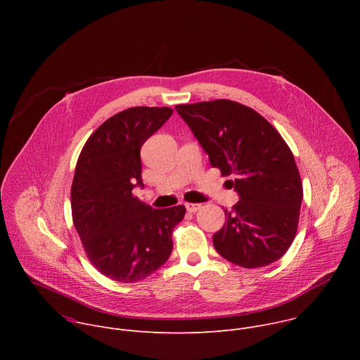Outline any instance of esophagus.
<instances>
[{
	"instance_id": "obj_1",
	"label": "esophagus",
	"mask_w": 360,
	"mask_h": 360,
	"mask_svg": "<svg viewBox=\"0 0 360 360\" xmlns=\"http://www.w3.org/2000/svg\"><path fill=\"white\" fill-rule=\"evenodd\" d=\"M185 208H186L188 212L193 214V212H196L202 208V205L200 203H185Z\"/></svg>"
}]
</instances>
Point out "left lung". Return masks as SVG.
I'll return each instance as SVG.
<instances>
[{"instance_id": "left-lung-1", "label": "left lung", "mask_w": 360, "mask_h": 360, "mask_svg": "<svg viewBox=\"0 0 360 360\" xmlns=\"http://www.w3.org/2000/svg\"><path fill=\"white\" fill-rule=\"evenodd\" d=\"M214 168L239 195L214 246L242 268L281 259L296 235L303 189L293 153L279 132L256 111L229 99L176 105Z\"/></svg>"}]
</instances>
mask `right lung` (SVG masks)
<instances>
[{
  "label": "right lung",
  "instance_id": "right-lung-1",
  "mask_svg": "<svg viewBox=\"0 0 360 360\" xmlns=\"http://www.w3.org/2000/svg\"><path fill=\"white\" fill-rule=\"evenodd\" d=\"M134 107L102 124L84 145L71 188L75 229L92 265L110 279L134 283L171 256L172 231L185 207L153 210L134 196L143 188L141 148L172 115Z\"/></svg>",
  "mask_w": 360,
  "mask_h": 360
}]
</instances>
